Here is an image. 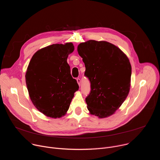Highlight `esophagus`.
I'll return each mask as SVG.
<instances>
[{
    "label": "esophagus",
    "instance_id": "34e87169",
    "mask_svg": "<svg viewBox=\"0 0 160 160\" xmlns=\"http://www.w3.org/2000/svg\"><path fill=\"white\" fill-rule=\"evenodd\" d=\"M77 83H78V85L80 86V84H81V80H80V79L79 78H78L77 79Z\"/></svg>",
    "mask_w": 160,
    "mask_h": 160
}]
</instances>
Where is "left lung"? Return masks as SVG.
<instances>
[{"mask_svg":"<svg viewBox=\"0 0 160 160\" xmlns=\"http://www.w3.org/2000/svg\"><path fill=\"white\" fill-rule=\"evenodd\" d=\"M90 83L85 98L90 113L100 118L115 112L126 99L130 87L132 67L127 56L115 45L90 40L77 48Z\"/></svg>","mask_w":160,"mask_h":160,"instance_id":"obj_1","label":"left lung"}]
</instances>
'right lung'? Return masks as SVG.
Wrapping results in <instances>:
<instances>
[{
  "mask_svg": "<svg viewBox=\"0 0 160 160\" xmlns=\"http://www.w3.org/2000/svg\"><path fill=\"white\" fill-rule=\"evenodd\" d=\"M72 43L52 44L34 54L25 78L30 98L37 109L49 117L60 118L69 109L79 86L67 62Z\"/></svg>",
  "mask_w": 160,
  "mask_h": 160,
  "instance_id": "add662e5",
  "label": "right lung"
}]
</instances>
